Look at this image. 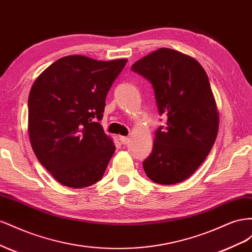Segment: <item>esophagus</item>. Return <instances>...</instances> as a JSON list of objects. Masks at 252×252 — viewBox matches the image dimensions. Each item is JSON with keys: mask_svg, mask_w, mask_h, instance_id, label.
<instances>
[{"mask_svg": "<svg viewBox=\"0 0 252 252\" xmlns=\"http://www.w3.org/2000/svg\"><path fill=\"white\" fill-rule=\"evenodd\" d=\"M120 141H121L122 145H127L128 141H130V138L126 137V136H121V137H120Z\"/></svg>", "mask_w": 252, "mask_h": 252, "instance_id": "obj_1", "label": "esophagus"}]
</instances>
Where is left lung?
<instances>
[{"label":"left lung","instance_id":"left-lung-1","mask_svg":"<svg viewBox=\"0 0 252 252\" xmlns=\"http://www.w3.org/2000/svg\"><path fill=\"white\" fill-rule=\"evenodd\" d=\"M131 69L152 84L158 113L167 126L155 132L153 151L142 162L156 184L173 185L190 177L211 151L219 131V112L209 79L192 57L159 48Z\"/></svg>","mask_w":252,"mask_h":252}]
</instances>
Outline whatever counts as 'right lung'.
Here are the masks:
<instances>
[{"mask_svg": "<svg viewBox=\"0 0 252 252\" xmlns=\"http://www.w3.org/2000/svg\"><path fill=\"white\" fill-rule=\"evenodd\" d=\"M126 59L66 56L35 79L28 97V135L41 164L69 188L101 179L115 145L99 121Z\"/></svg>", "mask_w": 252, "mask_h": 252, "instance_id": "obj_1", "label": "right lung"}]
</instances>
